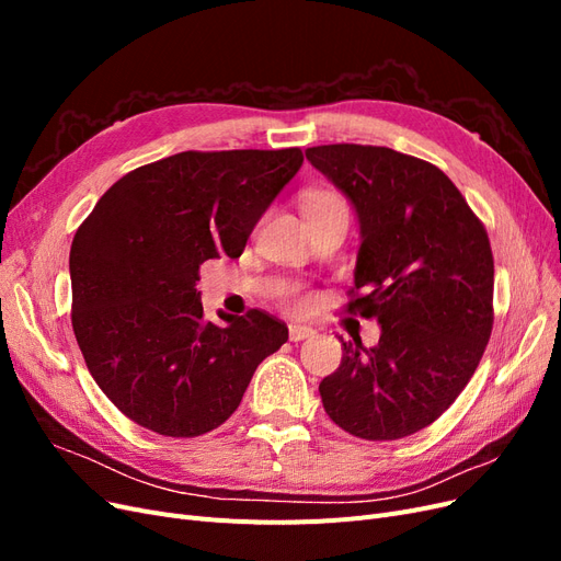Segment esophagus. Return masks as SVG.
<instances>
[{
	"instance_id": "obj_1",
	"label": "esophagus",
	"mask_w": 561,
	"mask_h": 561,
	"mask_svg": "<svg viewBox=\"0 0 561 561\" xmlns=\"http://www.w3.org/2000/svg\"><path fill=\"white\" fill-rule=\"evenodd\" d=\"M313 334L316 332L311 328H307V325H290V339H293V342H304V339H309Z\"/></svg>"
}]
</instances>
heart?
<instances>
[{
  "instance_id": "heart-1",
  "label": "heart",
  "mask_w": 561,
  "mask_h": 561,
  "mask_svg": "<svg viewBox=\"0 0 561 561\" xmlns=\"http://www.w3.org/2000/svg\"><path fill=\"white\" fill-rule=\"evenodd\" d=\"M328 198H339V196H334V194H330V192H318V194L309 196V201H307V203H313V201H328ZM287 304H290V309H295V311H307V309H309V304H311V299H309V295H307V293L293 290V293H287Z\"/></svg>"
}]
</instances>
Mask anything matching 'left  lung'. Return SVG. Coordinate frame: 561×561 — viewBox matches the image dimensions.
<instances>
[{
  "label": "left lung",
  "instance_id": "left-lung-1",
  "mask_svg": "<svg viewBox=\"0 0 561 561\" xmlns=\"http://www.w3.org/2000/svg\"><path fill=\"white\" fill-rule=\"evenodd\" d=\"M355 206L363 245L344 311L377 318L375 348L346 344L320 381L328 416L383 443L431 426L478 369L494 328V254L482 219L437 165L375 145L309 147Z\"/></svg>",
  "mask_w": 561,
  "mask_h": 561
}]
</instances>
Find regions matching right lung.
I'll return each instance as SVG.
<instances>
[{"label":"right lung","instance_id":"add662e5","mask_svg":"<svg viewBox=\"0 0 561 561\" xmlns=\"http://www.w3.org/2000/svg\"><path fill=\"white\" fill-rule=\"evenodd\" d=\"M299 147L180 151L116 180L75 233L72 330L100 390L165 437H198L239 410L257 365L287 342L262 309L206 320L198 268L241 257L301 168Z\"/></svg>","mask_w":561,"mask_h":561}]
</instances>
